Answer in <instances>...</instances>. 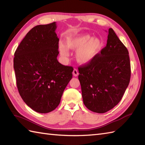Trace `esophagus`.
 I'll return each instance as SVG.
<instances>
[{
  "instance_id": "1",
  "label": "esophagus",
  "mask_w": 145,
  "mask_h": 145,
  "mask_svg": "<svg viewBox=\"0 0 145 145\" xmlns=\"http://www.w3.org/2000/svg\"><path fill=\"white\" fill-rule=\"evenodd\" d=\"M72 74H73V76H77L78 75H79V72H78V71L76 69H74L73 70V72H72Z\"/></svg>"
}]
</instances>
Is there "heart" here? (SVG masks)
<instances>
[{
  "mask_svg": "<svg viewBox=\"0 0 145 145\" xmlns=\"http://www.w3.org/2000/svg\"><path fill=\"white\" fill-rule=\"evenodd\" d=\"M103 41L99 38L92 37L89 34H74L67 37L66 46L59 45L61 56H69L68 49L77 50L76 58L81 65H87L95 59L103 48Z\"/></svg>",
  "mask_w": 145,
  "mask_h": 145,
  "instance_id": "1",
  "label": "heart"
}]
</instances>
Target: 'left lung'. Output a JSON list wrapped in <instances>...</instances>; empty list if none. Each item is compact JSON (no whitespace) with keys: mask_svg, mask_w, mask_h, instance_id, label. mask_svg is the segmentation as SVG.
<instances>
[{"mask_svg":"<svg viewBox=\"0 0 145 145\" xmlns=\"http://www.w3.org/2000/svg\"><path fill=\"white\" fill-rule=\"evenodd\" d=\"M84 104L93 112L104 113L122 99L131 79L129 52L112 28L107 45L91 63L79 67Z\"/></svg>","mask_w":145,"mask_h":145,"instance_id":"1","label":"left lung"}]
</instances>
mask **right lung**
<instances>
[{
    "label": "right lung",
    "instance_id": "1",
    "mask_svg": "<svg viewBox=\"0 0 145 145\" xmlns=\"http://www.w3.org/2000/svg\"><path fill=\"white\" fill-rule=\"evenodd\" d=\"M56 22L34 27L14 52L13 67L19 95L35 112L53 111L72 77L73 68L57 60Z\"/></svg>",
    "mask_w": 145,
    "mask_h": 145
}]
</instances>
